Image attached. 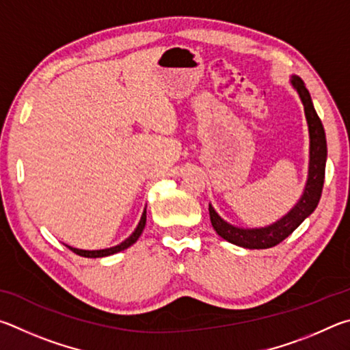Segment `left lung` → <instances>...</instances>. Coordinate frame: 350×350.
Returning <instances> with one entry per match:
<instances>
[{"instance_id":"left-lung-1","label":"left lung","mask_w":350,"mask_h":350,"mask_svg":"<svg viewBox=\"0 0 350 350\" xmlns=\"http://www.w3.org/2000/svg\"><path fill=\"white\" fill-rule=\"evenodd\" d=\"M291 83L301 98L306 120L309 126V174L306 181L304 192L298 203L292 207L291 212L284 215L277 223L266 228L256 229H243L232 226L218 215L215 209L209 204V215L212 228L217 234L224 238L226 241L244 249H269L286 240L312 212L317 209L318 201L321 198L323 185H324V172H326V158H327V143L326 133H324L323 122L312 103L309 90L306 89L303 79L292 75Z\"/></svg>"}]
</instances>
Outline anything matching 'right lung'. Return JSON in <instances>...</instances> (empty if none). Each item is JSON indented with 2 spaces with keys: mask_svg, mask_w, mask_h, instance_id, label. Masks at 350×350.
Masks as SVG:
<instances>
[{
  "mask_svg": "<svg viewBox=\"0 0 350 350\" xmlns=\"http://www.w3.org/2000/svg\"><path fill=\"white\" fill-rule=\"evenodd\" d=\"M144 226H146V211L143 212V215H141L139 223L137 226V229L133 230V234L126 238L124 241L120 243L118 246H113V247H109V249H101V250H83V249H77V247H70V246H66L69 247L73 254H77L79 256H85V258H101V256H109V255H113V254H118L121 250H124L127 247H131L132 244L138 240L139 235L143 234L144 230Z\"/></svg>",
  "mask_w": 350,
  "mask_h": 350,
  "instance_id": "right-lung-1",
  "label": "right lung"
}]
</instances>
